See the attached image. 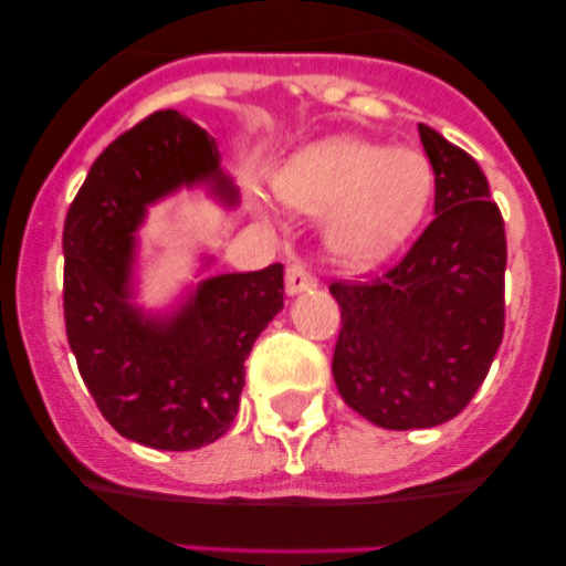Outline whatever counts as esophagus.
<instances>
[{
    "mask_svg": "<svg viewBox=\"0 0 566 566\" xmlns=\"http://www.w3.org/2000/svg\"><path fill=\"white\" fill-rule=\"evenodd\" d=\"M317 284V279L306 271V265L301 262H290L287 268V295H298L304 290H312Z\"/></svg>",
    "mask_w": 566,
    "mask_h": 566,
    "instance_id": "34e87169",
    "label": "esophagus"
}]
</instances>
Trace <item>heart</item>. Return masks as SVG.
Segmentation results:
<instances>
[{"instance_id": "heart-1", "label": "heart", "mask_w": 566, "mask_h": 566, "mask_svg": "<svg viewBox=\"0 0 566 566\" xmlns=\"http://www.w3.org/2000/svg\"><path fill=\"white\" fill-rule=\"evenodd\" d=\"M432 175L424 153L334 136L295 153L276 175L293 210L331 216L328 249L350 265L384 260L424 216Z\"/></svg>"}]
</instances>
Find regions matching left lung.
<instances>
[{
    "label": "left lung",
    "mask_w": 566,
    "mask_h": 566,
    "mask_svg": "<svg viewBox=\"0 0 566 566\" xmlns=\"http://www.w3.org/2000/svg\"><path fill=\"white\" fill-rule=\"evenodd\" d=\"M419 136L436 172V219L386 276L331 284L342 310L336 389L386 430L454 419L504 339L506 235L488 177L430 125Z\"/></svg>",
    "instance_id": "obj_1"
}]
</instances>
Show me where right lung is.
I'll list each match as a JSON object with an SVG mask.
<instances>
[{
    "label": "right lung",
    "instance_id": "add662e5",
    "mask_svg": "<svg viewBox=\"0 0 566 566\" xmlns=\"http://www.w3.org/2000/svg\"><path fill=\"white\" fill-rule=\"evenodd\" d=\"M182 188H202L224 208L241 202L213 136L164 108L95 158L62 232L65 331L82 380L119 436L164 452H191L230 430L243 361L284 306L279 262L205 276L213 254H202V279L169 310L136 301V232L153 205Z\"/></svg>",
    "mask_w": 566,
    "mask_h": 566
}]
</instances>
